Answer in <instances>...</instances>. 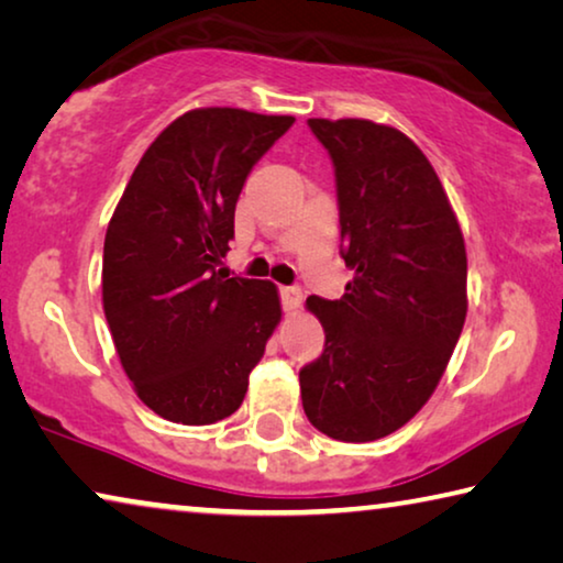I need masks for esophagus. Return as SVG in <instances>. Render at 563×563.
Listing matches in <instances>:
<instances>
[{
	"mask_svg": "<svg viewBox=\"0 0 563 563\" xmlns=\"http://www.w3.org/2000/svg\"><path fill=\"white\" fill-rule=\"evenodd\" d=\"M280 300H283L285 313H296L302 302V292L298 288H280Z\"/></svg>",
	"mask_w": 563,
	"mask_h": 563,
	"instance_id": "obj_1",
	"label": "esophagus"
}]
</instances>
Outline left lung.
Masks as SVG:
<instances>
[{
    "label": "left lung",
    "mask_w": 563,
    "mask_h": 563,
    "mask_svg": "<svg viewBox=\"0 0 563 563\" xmlns=\"http://www.w3.org/2000/svg\"><path fill=\"white\" fill-rule=\"evenodd\" d=\"M335 165L341 300L310 296L325 351L300 371L308 421L345 443L406 426L433 396L468 310L466 243L433 165L371 120H308Z\"/></svg>",
    "instance_id": "8db88e82"
}]
</instances>
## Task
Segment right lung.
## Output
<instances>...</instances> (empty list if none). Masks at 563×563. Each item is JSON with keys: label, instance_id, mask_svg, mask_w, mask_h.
I'll return each instance as SVG.
<instances>
[{"label": "right lung", "instance_id": "1", "mask_svg": "<svg viewBox=\"0 0 563 563\" xmlns=\"http://www.w3.org/2000/svg\"><path fill=\"white\" fill-rule=\"evenodd\" d=\"M296 118L200 107L169 122L104 235L102 308L137 398L165 421L233 416L283 308L275 283L228 278L245 177Z\"/></svg>", "mask_w": 563, "mask_h": 563}]
</instances>
